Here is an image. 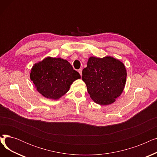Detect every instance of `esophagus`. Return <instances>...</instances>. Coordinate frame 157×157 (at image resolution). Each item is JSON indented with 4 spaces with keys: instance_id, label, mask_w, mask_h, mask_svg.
Returning a JSON list of instances; mask_svg holds the SVG:
<instances>
[{
    "instance_id": "obj_1",
    "label": "esophagus",
    "mask_w": 157,
    "mask_h": 157,
    "mask_svg": "<svg viewBox=\"0 0 157 157\" xmlns=\"http://www.w3.org/2000/svg\"><path fill=\"white\" fill-rule=\"evenodd\" d=\"M78 72L80 74V75L81 76V75H82V69H79L78 70Z\"/></svg>"
}]
</instances>
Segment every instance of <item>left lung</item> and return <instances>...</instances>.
Returning <instances> with one entry per match:
<instances>
[{"instance_id": "left-lung-1", "label": "left lung", "mask_w": 157, "mask_h": 157, "mask_svg": "<svg viewBox=\"0 0 157 157\" xmlns=\"http://www.w3.org/2000/svg\"><path fill=\"white\" fill-rule=\"evenodd\" d=\"M82 74V80L86 85L90 97L101 105L116 101L126 83L127 70L124 64L110 56H90Z\"/></svg>"}]
</instances>
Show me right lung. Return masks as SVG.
<instances>
[{
    "label": "right lung",
    "mask_w": 157,
    "mask_h": 157,
    "mask_svg": "<svg viewBox=\"0 0 157 157\" xmlns=\"http://www.w3.org/2000/svg\"><path fill=\"white\" fill-rule=\"evenodd\" d=\"M30 78L37 92L43 97L58 100L69 91L73 82L80 79L81 76L67 60L47 56L32 66Z\"/></svg>",
    "instance_id": "right-lung-1"
}]
</instances>
